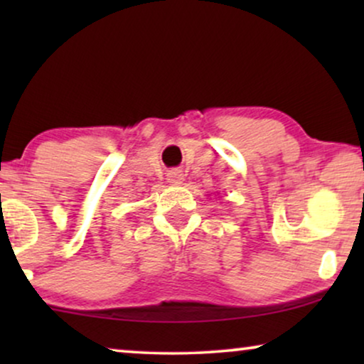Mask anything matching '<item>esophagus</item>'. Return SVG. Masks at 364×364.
Instances as JSON below:
<instances>
[{
  "instance_id": "34e87169",
  "label": "esophagus",
  "mask_w": 364,
  "mask_h": 364,
  "mask_svg": "<svg viewBox=\"0 0 364 364\" xmlns=\"http://www.w3.org/2000/svg\"><path fill=\"white\" fill-rule=\"evenodd\" d=\"M167 181L168 183H172V186H178V183L186 181V173H183L182 168H171V171L167 172Z\"/></svg>"
}]
</instances>
